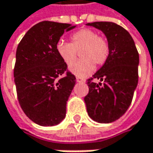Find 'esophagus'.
<instances>
[{
  "label": "esophagus",
  "mask_w": 153,
  "mask_h": 153,
  "mask_svg": "<svg viewBox=\"0 0 153 153\" xmlns=\"http://www.w3.org/2000/svg\"><path fill=\"white\" fill-rule=\"evenodd\" d=\"M76 81L79 83H83V82H85V79L80 77H76Z\"/></svg>",
  "instance_id": "1"
}]
</instances>
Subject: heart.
Wrapping results in <instances>:
<instances>
[{
	"label": "heart",
	"mask_w": 153,
	"mask_h": 153,
	"mask_svg": "<svg viewBox=\"0 0 153 153\" xmlns=\"http://www.w3.org/2000/svg\"><path fill=\"white\" fill-rule=\"evenodd\" d=\"M81 51L82 60L73 64L76 60L77 52ZM56 51L61 60L71 67L73 74L79 77L91 74L97 65L106 62L110 54V45L105 38L98 36L94 30L84 28L71 35V43L60 41L56 45Z\"/></svg>",
	"instance_id": "obj_1"
}]
</instances>
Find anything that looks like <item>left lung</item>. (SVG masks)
I'll return each instance as SVG.
<instances>
[{
  "label": "left lung",
  "instance_id": "8db88e82",
  "mask_svg": "<svg viewBox=\"0 0 153 153\" xmlns=\"http://www.w3.org/2000/svg\"><path fill=\"white\" fill-rule=\"evenodd\" d=\"M101 30L110 45L105 65L87 79L88 93L84 97L88 116L99 123L119 120L130 105L138 83L139 54L134 40L122 26L112 22L88 23ZM95 78L104 83H96Z\"/></svg>",
  "mask_w": 153,
  "mask_h": 153
}]
</instances>
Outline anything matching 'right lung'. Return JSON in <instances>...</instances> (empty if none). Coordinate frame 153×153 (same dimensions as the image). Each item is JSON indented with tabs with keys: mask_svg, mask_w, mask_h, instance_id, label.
I'll use <instances>...</instances> for the list:
<instances>
[{
	"mask_svg": "<svg viewBox=\"0 0 153 153\" xmlns=\"http://www.w3.org/2000/svg\"><path fill=\"white\" fill-rule=\"evenodd\" d=\"M75 26L52 21L33 25L20 41L16 53L14 81L19 105L41 126H55L65 117L66 102L75 76L56 51L65 31Z\"/></svg>",
	"mask_w": 153,
	"mask_h": 153,
	"instance_id": "obj_1",
	"label": "right lung"
}]
</instances>
